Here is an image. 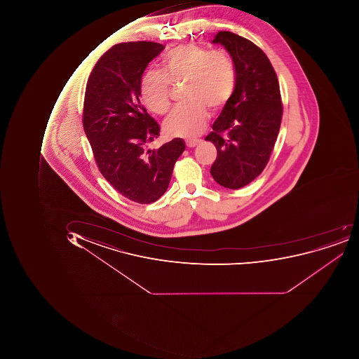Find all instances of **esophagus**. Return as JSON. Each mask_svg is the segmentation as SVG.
Listing matches in <instances>:
<instances>
[{
    "mask_svg": "<svg viewBox=\"0 0 359 359\" xmlns=\"http://www.w3.org/2000/svg\"><path fill=\"white\" fill-rule=\"evenodd\" d=\"M199 142H201V140H198V139H187L185 140V144L188 148H194Z\"/></svg>",
    "mask_w": 359,
    "mask_h": 359,
    "instance_id": "1",
    "label": "esophagus"
}]
</instances>
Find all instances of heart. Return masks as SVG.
<instances>
[{"instance_id": "heart-1", "label": "heart", "mask_w": 359, "mask_h": 359, "mask_svg": "<svg viewBox=\"0 0 359 359\" xmlns=\"http://www.w3.org/2000/svg\"><path fill=\"white\" fill-rule=\"evenodd\" d=\"M161 71H150L143 76L141 98L153 113L166 114L171 108L170 83H184L183 98L188 102L171 113L165 123L170 136L198 135L208 122V108L221 110L234 90V62L222 50L179 45L163 56Z\"/></svg>"}]
</instances>
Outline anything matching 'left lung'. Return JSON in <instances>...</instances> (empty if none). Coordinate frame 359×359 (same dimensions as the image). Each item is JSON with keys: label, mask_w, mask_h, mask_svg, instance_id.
<instances>
[{"label": "left lung", "mask_w": 359, "mask_h": 359, "mask_svg": "<svg viewBox=\"0 0 359 359\" xmlns=\"http://www.w3.org/2000/svg\"><path fill=\"white\" fill-rule=\"evenodd\" d=\"M212 43H220L232 56L235 87L205 140L217 149L211 176L236 190L255 180L269 163L283 103L276 72L260 47L230 31H220Z\"/></svg>", "instance_id": "1"}]
</instances>
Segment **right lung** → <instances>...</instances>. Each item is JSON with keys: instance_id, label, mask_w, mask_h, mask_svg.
<instances>
[{"instance_id": "add662e5", "label": "right lung", "mask_w": 359, "mask_h": 359, "mask_svg": "<svg viewBox=\"0 0 359 359\" xmlns=\"http://www.w3.org/2000/svg\"><path fill=\"white\" fill-rule=\"evenodd\" d=\"M164 47L147 41L114 45L97 61L85 90L83 127L99 171L138 204H151L166 192L185 149L181 138L149 148L161 128L140 102L141 79Z\"/></svg>"}]
</instances>
